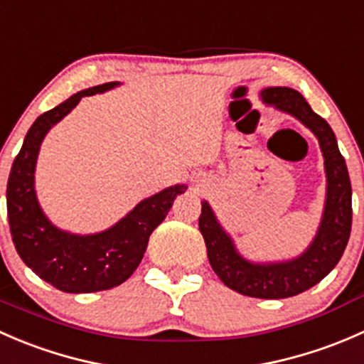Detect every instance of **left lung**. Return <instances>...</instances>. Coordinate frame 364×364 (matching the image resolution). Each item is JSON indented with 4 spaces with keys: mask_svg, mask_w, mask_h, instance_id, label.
Wrapping results in <instances>:
<instances>
[{
    "mask_svg": "<svg viewBox=\"0 0 364 364\" xmlns=\"http://www.w3.org/2000/svg\"><path fill=\"white\" fill-rule=\"evenodd\" d=\"M260 100L277 111L291 114L317 137L324 156L326 200L315 237L303 253L278 262H253L237 250L232 236L222 227L208 200H203L199 229L208 259L220 280L232 291L260 299H284L308 291L328 277L348 243L352 225V186L347 165L335 134L324 117L292 87L271 86L260 91Z\"/></svg>",
    "mask_w": 364,
    "mask_h": 364,
    "instance_id": "left-lung-1",
    "label": "left lung"
}]
</instances>
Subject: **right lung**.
I'll return each mask as SVG.
<instances>
[{"instance_id":"right-lung-1","label":"right lung","mask_w":364,"mask_h":364,"mask_svg":"<svg viewBox=\"0 0 364 364\" xmlns=\"http://www.w3.org/2000/svg\"><path fill=\"white\" fill-rule=\"evenodd\" d=\"M116 86L119 82L87 87L36 117L14 160L6 185V213L17 253L43 282L70 294L107 291L128 280L144 257L151 232L164 222L176 197L186 190V185H172L142 199L102 232L73 234L47 218L35 190V168L43 139L80 98Z\"/></svg>"}]
</instances>
